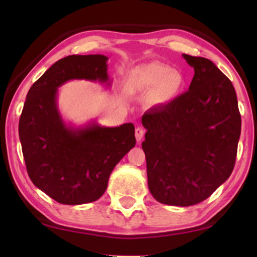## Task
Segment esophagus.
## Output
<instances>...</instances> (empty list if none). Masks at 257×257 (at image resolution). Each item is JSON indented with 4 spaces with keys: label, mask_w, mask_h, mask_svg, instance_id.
Wrapping results in <instances>:
<instances>
[{
    "label": "esophagus",
    "mask_w": 257,
    "mask_h": 257,
    "mask_svg": "<svg viewBox=\"0 0 257 257\" xmlns=\"http://www.w3.org/2000/svg\"><path fill=\"white\" fill-rule=\"evenodd\" d=\"M144 134H145V130L141 127H137L136 130H135V136H136V141L138 143H141L143 137H144Z\"/></svg>",
    "instance_id": "34e87169"
}]
</instances>
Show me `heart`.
<instances>
[{"label": "heart", "instance_id": "1", "mask_svg": "<svg viewBox=\"0 0 257 257\" xmlns=\"http://www.w3.org/2000/svg\"><path fill=\"white\" fill-rule=\"evenodd\" d=\"M184 86L180 72L162 63L151 62L137 66L129 71L127 87L133 92L153 90L155 104H167L175 99Z\"/></svg>", "mask_w": 257, "mask_h": 257}]
</instances>
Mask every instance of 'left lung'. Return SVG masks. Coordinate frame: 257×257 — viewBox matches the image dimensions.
<instances>
[{
  "instance_id": "1",
  "label": "left lung",
  "mask_w": 257,
  "mask_h": 257,
  "mask_svg": "<svg viewBox=\"0 0 257 257\" xmlns=\"http://www.w3.org/2000/svg\"><path fill=\"white\" fill-rule=\"evenodd\" d=\"M182 56L195 71L189 88L144 113L142 147L153 197L190 206L210 197L231 175L241 118L229 78L211 60Z\"/></svg>"
}]
</instances>
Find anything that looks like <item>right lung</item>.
I'll list each match as a JSON object with an SVG mask.
<instances>
[{
    "instance_id": "1",
    "label": "right lung",
    "mask_w": 257,
    "mask_h": 257,
    "mask_svg": "<svg viewBox=\"0 0 257 257\" xmlns=\"http://www.w3.org/2000/svg\"><path fill=\"white\" fill-rule=\"evenodd\" d=\"M107 56L69 55L30 87L19 120L28 176L38 189L67 205L97 201L120 160L136 145L133 123L102 127L95 121L67 124L58 107V88L84 79L111 85Z\"/></svg>"
}]
</instances>
